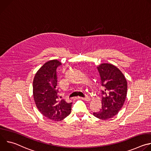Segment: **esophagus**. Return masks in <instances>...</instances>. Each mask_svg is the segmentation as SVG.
<instances>
[{
	"instance_id": "obj_1",
	"label": "esophagus",
	"mask_w": 151,
	"mask_h": 151,
	"mask_svg": "<svg viewBox=\"0 0 151 151\" xmlns=\"http://www.w3.org/2000/svg\"><path fill=\"white\" fill-rule=\"evenodd\" d=\"M81 99H82V100H83L87 101H90V97H81Z\"/></svg>"
}]
</instances>
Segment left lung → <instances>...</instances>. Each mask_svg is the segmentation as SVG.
<instances>
[{
  "instance_id": "left-lung-1",
  "label": "left lung",
  "mask_w": 151,
  "mask_h": 151,
  "mask_svg": "<svg viewBox=\"0 0 151 151\" xmlns=\"http://www.w3.org/2000/svg\"><path fill=\"white\" fill-rule=\"evenodd\" d=\"M97 69L104 90L101 91V109L93 115L106 120L115 116L122 107L127 93V82L121 71L113 64L102 63Z\"/></svg>"
}]
</instances>
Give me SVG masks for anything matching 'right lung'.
<instances>
[{"label": "right lung", "mask_w": 151, "mask_h": 151, "mask_svg": "<svg viewBox=\"0 0 151 151\" xmlns=\"http://www.w3.org/2000/svg\"><path fill=\"white\" fill-rule=\"evenodd\" d=\"M61 65L57 60L47 61L36 72L33 82V98L39 112L48 119L59 121L71 112L72 103L58 101L57 68Z\"/></svg>", "instance_id": "add662e5"}]
</instances>
